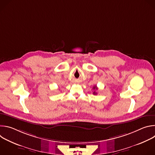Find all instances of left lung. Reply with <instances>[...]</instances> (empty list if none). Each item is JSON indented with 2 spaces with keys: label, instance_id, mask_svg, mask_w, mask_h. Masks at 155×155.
<instances>
[{
  "label": "left lung",
  "instance_id": "1",
  "mask_svg": "<svg viewBox=\"0 0 155 155\" xmlns=\"http://www.w3.org/2000/svg\"><path fill=\"white\" fill-rule=\"evenodd\" d=\"M93 90H97V87H96V86H94V87H93ZM93 94H97V93H96L95 91H94Z\"/></svg>",
  "mask_w": 155,
  "mask_h": 155
}]
</instances>
